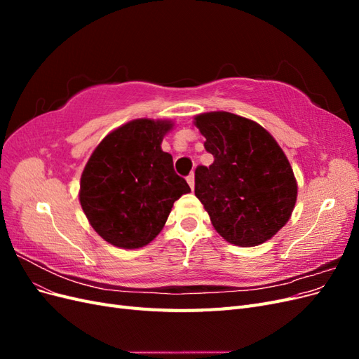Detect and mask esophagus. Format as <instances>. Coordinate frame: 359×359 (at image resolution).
<instances>
[{
    "label": "esophagus",
    "mask_w": 359,
    "mask_h": 359,
    "mask_svg": "<svg viewBox=\"0 0 359 359\" xmlns=\"http://www.w3.org/2000/svg\"><path fill=\"white\" fill-rule=\"evenodd\" d=\"M187 182H189L190 189L193 190V189H194V175H193V173H190V175L187 177Z\"/></svg>",
    "instance_id": "obj_1"
}]
</instances>
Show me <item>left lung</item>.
<instances>
[{"label": "left lung", "mask_w": 359, "mask_h": 359, "mask_svg": "<svg viewBox=\"0 0 359 359\" xmlns=\"http://www.w3.org/2000/svg\"><path fill=\"white\" fill-rule=\"evenodd\" d=\"M214 156L194 170V194L214 229L227 243L255 247L273 238L290 219L297 181L283 149L252 119L231 112L194 118Z\"/></svg>", "instance_id": "obj_1"}]
</instances>
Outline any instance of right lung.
Segmentation results:
<instances>
[{
  "instance_id": "1",
  "label": "right lung",
  "mask_w": 359,
  "mask_h": 359,
  "mask_svg": "<svg viewBox=\"0 0 359 359\" xmlns=\"http://www.w3.org/2000/svg\"><path fill=\"white\" fill-rule=\"evenodd\" d=\"M170 128V121L135 119L107 135L86 163L82 210L94 231L115 247L139 248L153 241L173 202L190 191L160 147Z\"/></svg>"
}]
</instances>
